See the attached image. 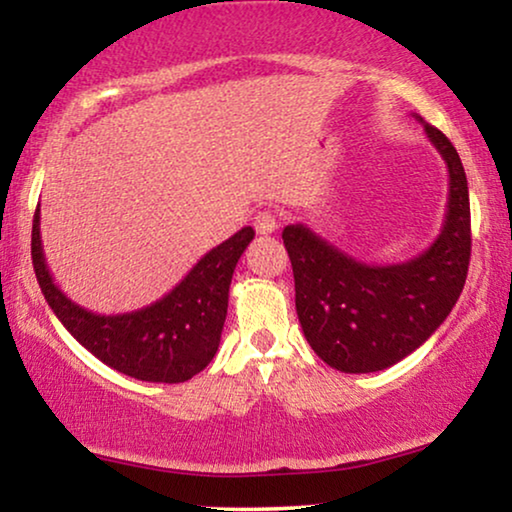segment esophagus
I'll list each match as a JSON object with an SVG mask.
<instances>
[{
	"label": "esophagus",
	"instance_id": "esophagus-1",
	"mask_svg": "<svg viewBox=\"0 0 512 512\" xmlns=\"http://www.w3.org/2000/svg\"><path fill=\"white\" fill-rule=\"evenodd\" d=\"M254 228H256V233H261V235L275 233V230H277V216L268 212V209H263V212H256L254 214Z\"/></svg>",
	"mask_w": 512,
	"mask_h": 512
}]
</instances>
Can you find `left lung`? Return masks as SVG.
Masks as SVG:
<instances>
[{"label":"left lung","instance_id":"obj_1","mask_svg":"<svg viewBox=\"0 0 512 512\" xmlns=\"http://www.w3.org/2000/svg\"><path fill=\"white\" fill-rule=\"evenodd\" d=\"M424 132L445 160L450 193L443 230L422 254L368 265L303 223L282 233L305 338L321 361L342 373H375L405 359L436 333L464 291L471 261L466 172L443 132L429 123Z\"/></svg>","mask_w":512,"mask_h":512}]
</instances>
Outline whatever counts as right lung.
Returning <instances> with one entry per match:
<instances>
[{"mask_svg":"<svg viewBox=\"0 0 512 512\" xmlns=\"http://www.w3.org/2000/svg\"><path fill=\"white\" fill-rule=\"evenodd\" d=\"M39 207L32 223V265L37 282L62 326L109 368L142 382L177 384L191 380L214 359L228 314L235 265L254 240L244 226L207 251L191 272L156 303L135 312L95 314L76 305L53 282L39 235Z\"/></svg>","mask_w":512,"mask_h":512,"instance_id":"right-lung-1","label":"right lung"}]
</instances>
